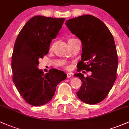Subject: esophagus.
<instances>
[{
  "label": "esophagus",
  "mask_w": 129,
  "mask_h": 129,
  "mask_svg": "<svg viewBox=\"0 0 129 129\" xmlns=\"http://www.w3.org/2000/svg\"><path fill=\"white\" fill-rule=\"evenodd\" d=\"M67 76L68 78H71V77L72 76V74L71 73H67Z\"/></svg>",
  "instance_id": "1"
}]
</instances>
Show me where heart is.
<instances>
[{
    "label": "heart",
    "mask_w": 129,
    "mask_h": 129,
    "mask_svg": "<svg viewBox=\"0 0 129 129\" xmlns=\"http://www.w3.org/2000/svg\"><path fill=\"white\" fill-rule=\"evenodd\" d=\"M73 39H70V40H69V41H71V40H73ZM53 46H54V44H53V45H52V47H51V49H52V48H53Z\"/></svg>",
    "instance_id": "b5f03b06"
}]
</instances>
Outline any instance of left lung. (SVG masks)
Wrapping results in <instances>:
<instances>
[{
	"label": "left lung",
	"mask_w": 129,
	"mask_h": 129,
	"mask_svg": "<svg viewBox=\"0 0 129 129\" xmlns=\"http://www.w3.org/2000/svg\"><path fill=\"white\" fill-rule=\"evenodd\" d=\"M66 25L82 43V58L77 71L91 72L87 78L81 73L74 75L82 81L77 96L88 104L100 103L109 94L116 79L118 59L113 37L104 22L93 16L70 19Z\"/></svg>",
	"instance_id": "left-lung-1"
}]
</instances>
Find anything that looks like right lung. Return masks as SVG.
Instances as JSON below:
<instances>
[{"label": "right lung", "mask_w": 129, "mask_h": 129, "mask_svg": "<svg viewBox=\"0 0 129 129\" xmlns=\"http://www.w3.org/2000/svg\"><path fill=\"white\" fill-rule=\"evenodd\" d=\"M64 20L35 16L25 24L16 40L11 61L13 81L20 95L32 106L48 103L57 84L67 78L61 70L53 69L44 74L38 68L39 59L48 53L51 40L58 35Z\"/></svg>", "instance_id": "add662e5"}]
</instances>
